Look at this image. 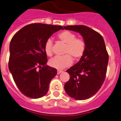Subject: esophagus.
I'll return each mask as SVG.
<instances>
[{
    "instance_id": "1",
    "label": "esophagus",
    "mask_w": 121,
    "mask_h": 121,
    "mask_svg": "<svg viewBox=\"0 0 121 121\" xmlns=\"http://www.w3.org/2000/svg\"><path fill=\"white\" fill-rule=\"evenodd\" d=\"M62 72L63 71H60V70H58L57 71V74H60L61 73H62Z\"/></svg>"
}]
</instances>
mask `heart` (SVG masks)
Returning <instances> with one entry per match:
<instances>
[{
	"label": "heart",
	"mask_w": 121,
	"mask_h": 121,
	"mask_svg": "<svg viewBox=\"0 0 121 121\" xmlns=\"http://www.w3.org/2000/svg\"><path fill=\"white\" fill-rule=\"evenodd\" d=\"M58 37L66 44L64 53L62 56H55L49 61L48 64L52 68L60 70L71 65L73 60H78L84 55L86 50V43L83 39L76 38L74 33L68 31L60 32ZM44 51L47 56H51L53 53V41L48 39L44 45Z\"/></svg>",
	"instance_id": "b5f03b06"
}]
</instances>
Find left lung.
Segmentation results:
<instances>
[{
    "label": "left lung",
    "mask_w": 121,
    "mask_h": 121,
    "mask_svg": "<svg viewBox=\"0 0 121 121\" xmlns=\"http://www.w3.org/2000/svg\"><path fill=\"white\" fill-rule=\"evenodd\" d=\"M63 28L79 33L86 43L80 60L66 71L70 78L65 84V90L76 100H86L98 92L105 79L109 58L104 39L97 31L84 25Z\"/></svg>",
    "instance_id": "obj_1"
}]
</instances>
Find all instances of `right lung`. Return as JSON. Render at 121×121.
I'll list each match as a JSON object with an SVG mask.
<instances>
[{"instance_id":"1","label":"right lung","mask_w":121,"mask_h":121,"mask_svg":"<svg viewBox=\"0 0 121 121\" xmlns=\"http://www.w3.org/2000/svg\"><path fill=\"white\" fill-rule=\"evenodd\" d=\"M61 29H63L61 26L34 23L21 28L12 37L9 70L19 90L26 97L36 99L48 92L57 71L46 65L44 45L53 33ZM37 67L40 68L39 71Z\"/></svg>"}]
</instances>
